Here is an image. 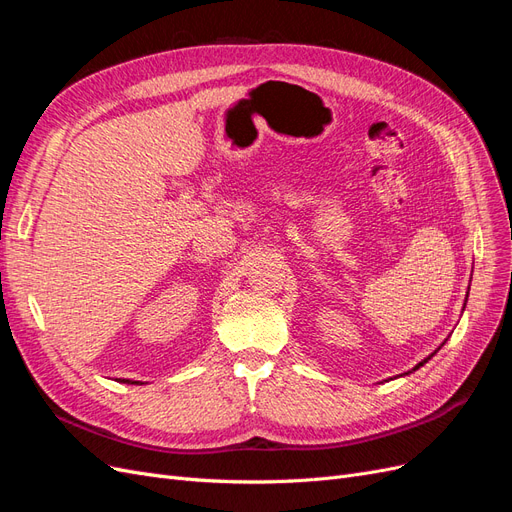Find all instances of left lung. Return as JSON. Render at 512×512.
Here are the masks:
<instances>
[{"label": "left lung", "mask_w": 512, "mask_h": 512, "mask_svg": "<svg viewBox=\"0 0 512 512\" xmlns=\"http://www.w3.org/2000/svg\"><path fill=\"white\" fill-rule=\"evenodd\" d=\"M466 303H468V297H466ZM466 303H463V307H466ZM442 346H444V342H442ZM442 346H440V348H442ZM440 348H438V350H440ZM438 350H436V352H438ZM436 352H431V354L427 356V359H423L421 363H418V365H414V369H412V371H416L418 367H423V365H425V363H427V361L431 359V356H433V354H436ZM412 371H408V374H412Z\"/></svg>", "instance_id": "8db88e82"}]
</instances>
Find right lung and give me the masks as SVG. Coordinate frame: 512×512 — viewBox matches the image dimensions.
I'll return each mask as SVG.
<instances>
[{
    "instance_id": "right-lung-1",
    "label": "right lung",
    "mask_w": 512,
    "mask_h": 512,
    "mask_svg": "<svg viewBox=\"0 0 512 512\" xmlns=\"http://www.w3.org/2000/svg\"><path fill=\"white\" fill-rule=\"evenodd\" d=\"M121 382H128V384H143V382H138V380H134V382H132V380H121Z\"/></svg>"
}]
</instances>
